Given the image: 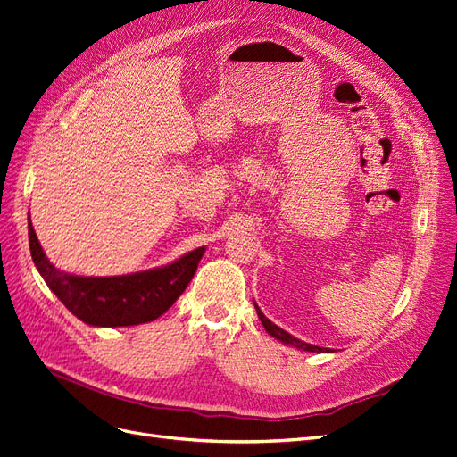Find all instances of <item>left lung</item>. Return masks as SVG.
I'll use <instances>...</instances> for the list:
<instances>
[{
  "mask_svg": "<svg viewBox=\"0 0 457 457\" xmlns=\"http://www.w3.org/2000/svg\"><path fill=\"white\" fill-rule=\"evenodd\" d=\"M256 311H258V316H260V320H262V324H263L265 331H267L269 335H271V337H275V339H278L280 343L290 345V346L299 348V350H305V352H329V348H320V346H316V345H309V343H305V341L295 339L294 335H290L288 331H284L282 328H278L277 324H273L271 320L265 318V314L260 311L258 305H256Z\"/></svg>",
  "mask_w": 457,
  "mask_h": 457,
  "instance_id": "1",
  "label": "left lung"
}]
</instances>
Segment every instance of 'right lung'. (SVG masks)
Returning a JSON list of instances; mask_svg holds the SVG:
<instances>
[{
    "mask_svg": "<svg viewBox=\"0 0 457 457\" xmlns=\"http://www.w3.org/2000/svg\"><path fill=\"white\" fill-rule=\"evenodd\" d=\"M31 260L56 297L84 324L126 328L160 318L190 284L205 246L173 263L122 277H79L63 273L48 262L28 216Z\"/></svg>",
    "mask_w": 457,
    "mask_h": 457,
    "instance_id": "obj_1",
    "label": "right lung"
}]
</instances>
